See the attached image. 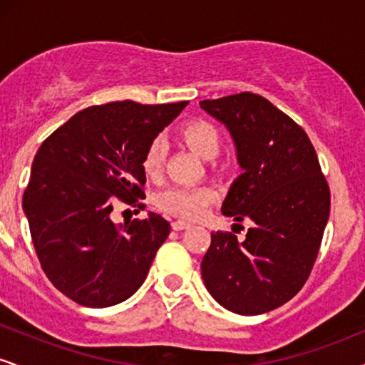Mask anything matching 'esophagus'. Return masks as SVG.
Instances as JSON below:
<instances>
[{"instance_id":"1","label":"esophagus","mask_w":365,"mask_h":365,"mask_svg":"<svg viewBox=\"0 0 365 365\" xmlns=\"http://www.w3.org/2000/svg\"><path fill=\"white\" fill-rule=\"evenodd\" d=\"M190 223H187V221H183V220H177V221H173V223H171V228L175 230V232H182V230H187V228H190Z\"/></svg>"}]
</instances>
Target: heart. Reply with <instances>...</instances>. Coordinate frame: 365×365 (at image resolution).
I'll use <instances>...</instances> for the list:
<instances>
[{"label": "heart", "instance_id": "heart-1", "mask_svg": "<svg viewBox=\"0 0 365 365\" xmlns=\"http://www.w3.org/2000/svg\"><path fill=\"white\" fill-rule=\"evenodd\" d=\"M178 137L192 153L202 159H212L220 153L221 133L207 120H190L178 128ZM166 145L161 139L150 140L142 158V170L148 177H158L165 161ZM216 200L211 187H171L158 197V206L170 215L199 217Z\"/></svg>", "mask_w": 365, "mask_h": 365}]
</instances>
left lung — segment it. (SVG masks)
Masks as SVG:
<instances>
[{
	"instance_id": "obj_1",
	"label": "left lung",
	"mask_w": 365,
	"mask_h": 365,
	"mask_svg": "<svg viewBox=\"0 0 365 365\" xmlns=\"http://www.w3.org/2000/svg\"><path fill=\"white\" fill-rule=\"evenodd\" d=\"M235 142L242 173L221 212L250 220L244 240L211 233L204 284L228 311L257 316L287 304L311 274L329 217V187L307 133L252 92L200 101Z\"/></svg>"
}]
</instances>
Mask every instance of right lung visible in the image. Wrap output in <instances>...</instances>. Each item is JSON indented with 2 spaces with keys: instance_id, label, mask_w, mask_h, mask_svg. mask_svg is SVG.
I'll list each match as a JSON object with an SVG mask.
<instances>
[{
  "instance_id": "add662e5",
  "label": "right lung",
  "mask_w": 365,
  "mask_h": 365,
  "mask_svg": "<svg viewBox=\"0 0 365 365\" xmlns=\"http://www.w3.org/2000/svg\"><path fill=\"white\" fill-rule=\"evenodd\" d=\"M187 104L91 106L37 150L24 212L46 276L73 302L110 307L144 283L170 223L148 212L116 226L111 211L116 200L144 199L145 149Z\"/></svg>"
}]
</instances>
